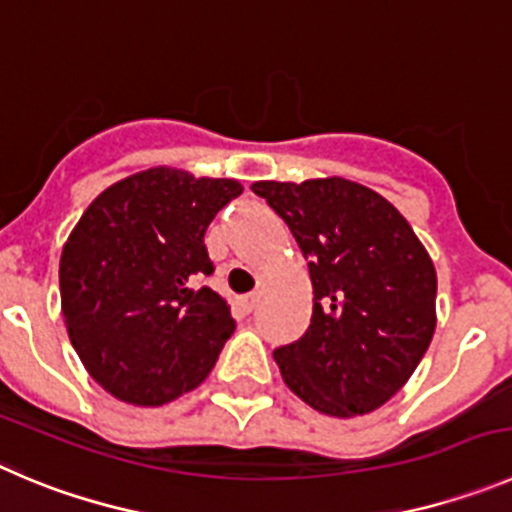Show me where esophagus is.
Masks as SVG:
<instances>
[{"instance_id":"1","label":"esophagus","mask_w":512,"mask_h":512,"mask_svg":"<svg viewBox=\"0 0 512 512\" xmlns=\"http://www.w3.org/2000/svg\"><path fill=\"white\" fill-rule=\"evenodd\" d=\"M257 303H260V295L257 293H250V295H245V298H240V305L245 313H252V310L257 308Z\"/></svg>"}]
</instances>
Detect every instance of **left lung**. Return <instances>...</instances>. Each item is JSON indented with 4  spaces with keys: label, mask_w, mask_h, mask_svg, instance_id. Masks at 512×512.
<instances>
[{
    "label": "left lung",
    "mask_w": 512,
    "mask_h": 512,
    "mask_svg": "<svg viewBox=\"0 0 512 512\" xmlns=\"http://www.w3.org/2000/svg\"><path fill=\"white\" fill-rule=\"evenodd\" d=\"M308 260L313 315L298 341L275 348L285 384L328 417L379 409L432 343L437 272L394 204L331 176L255 181Z\"/></svg>",
    "instance_id": "obj_1"
}]
</instances>
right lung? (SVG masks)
Here are the masks:
<instances>
[{
    "label": "right lung",
    "mask_w": 512,
    "mask_h": 512,
    "mask_svg": "<svg viewBox=\"0 0 512 512\" xmlns=\"http://www.w3.org/2000/svg\"><path fill=\"white\" fill-rule=\"evenodd\" d=\"M242 194L234 179L133 174L95 197L60 257L62 315L88 374L116 399L161 407L197 389L234 333L204 232Z\"/></svg>",
    "instance_id": "obj_1"
}]
</instances>
